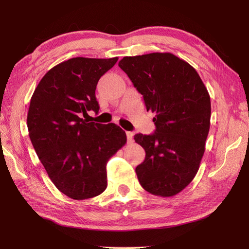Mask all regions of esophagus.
Returning <instances> with one entry per match:
<instances>
[{
    "label": "esophagus",
    "mask_w": 249,
    "mask_h": 249,
    "mask_svg": "<svg viewBox=\"0 0 249 249\" xmlns=\"http://www.w3.org/2000/svg\"><path fill=\"white\" fill-rule=\"evenodd\" d=\"M126 139L129 143L133 142V133L132 132H126Z\"/></svg>",
    "instance_id": "esophagus-1"
}]
</instances>
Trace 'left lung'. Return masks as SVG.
<instances>
[{"mask_svg": "<svg viewBox=\"0 0 249 249\" xmlns=\"http://www.w3.org/2000/svg\"><path fill=\"white\" fill-rule=\"evenodd\" d=\"M118 66L156 112L152 135L134 136L145 150L136 167L140 185L168 197L189 185L199 168L210 130L211 101L199 74L170 53L124 57Z\"/></svg>", "mask_w": 249, "mask_h": 249, "instance_id": "1", "label": "left lung"}]
</instances>
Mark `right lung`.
Instances as JSON below:
<instances>
[{
	"instance_id": "right-lung-1",
	"label": "right lung",
	"mask_w": 249,
	"mask_h": 249,
	"mask_svg": "<svg viewBox=\"0 0 249 249\" xmlns=\"http://www.w3.org/2000/svg\"><path fill=\"white\" fill-rule=\"evenodd\" d=\"M117 60L77 57L59 63L44 74L30 102L27 124L33 147L53 184L72 199L105 191L107 162L126 142L115 124L85 119L88 111H99L97 82Z\"/></svg>"
}]
</instances>
